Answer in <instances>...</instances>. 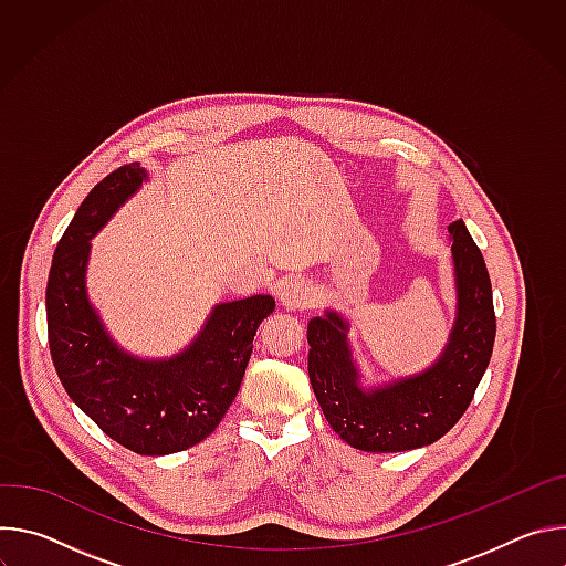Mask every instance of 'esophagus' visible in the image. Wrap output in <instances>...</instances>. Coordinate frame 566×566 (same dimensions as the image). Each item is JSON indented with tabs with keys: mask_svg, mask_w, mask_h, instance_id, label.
Listing matches in <instances>:
<instances>
[{
	"mask_svg": "<svg viewBox=\"0 0 566 566\" xmlns=\"http://www.w3.org/2000/svg\"><path fill=\"white\" fill-rule=\"evenodd\" d=\"M280 302H282V306H286L291 311H306L313 304V291L306 282L293 280V282H286L282 286Z\"/></svg>",
	"mask_w": 566,
	"mask_h": 566,
	"instance_id": "esophagus-1",
	"label": "esophagus"
}]
</instances>
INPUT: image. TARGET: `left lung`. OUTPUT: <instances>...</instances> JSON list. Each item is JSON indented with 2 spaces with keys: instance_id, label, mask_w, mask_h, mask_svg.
Returning a JSON list of instances; mask_svg holds the SVG:
<instances>
[{
  "instance_id": "obj_1",
  "label": "left lung",
  "mask_w": 566,
  "mask_h": 566,
  "mask_svg": "<svg viewBox=\"0 0 566 566\" xmlns=\"http://www.w3.org/2000/svg\"><path fill=\"white\" fill-rule=\"evenodd\" d=\"M457 275V322L434 367L363 391L349 358L345 319L327 311L308 319V378L329 426L367 452H402L441 439L468 410L495 345V306L486 262L465 223L448 226Z\"/></svg>"
}]
</instances>
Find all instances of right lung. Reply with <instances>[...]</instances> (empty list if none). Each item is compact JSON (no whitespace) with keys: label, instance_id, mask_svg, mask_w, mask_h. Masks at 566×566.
I'll return each mask as SVG.
<instances>
[{"label":"right lung","instance_id":"right-lung-1","mask_svg":"<svg viewBox=\"0 0 566 566\" xmlns=\"http://www.w3.org/2000/svg\"><path fill=\"white\" fill-rule=\"evenodd\" d=\"M145 179L138 164L109 172L80 203L57 241L46 284V329L55 371L107 437L138 454L197 446L221 423L275 300L253 295L214 306L201 336L170 360H138L105 334L85 291L90 239Z\"/></svg>","mask_w":566,"mask_h":566}]
</instances>
